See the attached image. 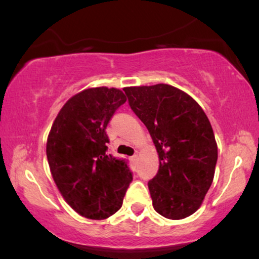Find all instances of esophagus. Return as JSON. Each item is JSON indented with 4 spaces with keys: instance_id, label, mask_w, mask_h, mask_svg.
Wrapping results in <instances>:
<instances>
[{
    "instance_id": "34e87169",
    "label": "esophagus",
    "mask_w": 259,
    "mask_h": 259,
    "mask_svg": "<svg viewBox=\"0 0 259 259\" xmlns=\"http://www.w3.org/2000/svg\"><path fill=\"white\" fill-rule=\"evenodd\" d=\"M138 154H134V156L132 157V160H133V162H136V160H138Z\"/></svg>"
}]
</instances>
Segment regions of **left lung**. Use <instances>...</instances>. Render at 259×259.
<instances>
[{
    "instance_id": "8db88e82",
    "label": "left lung",
    "mask_w": 259,
    "mask_h": 259,
    "mask_svg": "<svg viewBox=\"0 0 259 259\" xmlns=\"http://www.w3.org/2000/svg\"><path fill=\"white\" fill-rule=\"evenodd\" d=\"M123 90L159 157L158 173L148 181L153 208L173 221L194 214L212 185L218 159L206 113L191 96L171 85Z\"/></svg>"
}]
</instances>
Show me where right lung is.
<instances>
[{
  "mask_svg": "<svg viewBox=\"0 0 259 259\" xmlns=\"http://www.w3.org/2000/svg\"><path fill=\"white\" fill-rule=\"evenodd\" d=\"M125 101L119 89H86L65 102L47 138L53 180L65 202L85 218L114 214L133 180L126 160L107 152L106 127Z\"/></svg>",
  "mask_w": 259,
  "mask_h": 259,
  "instance_id": "add662e5",
  "label": "right lung"
}]
</instances>
